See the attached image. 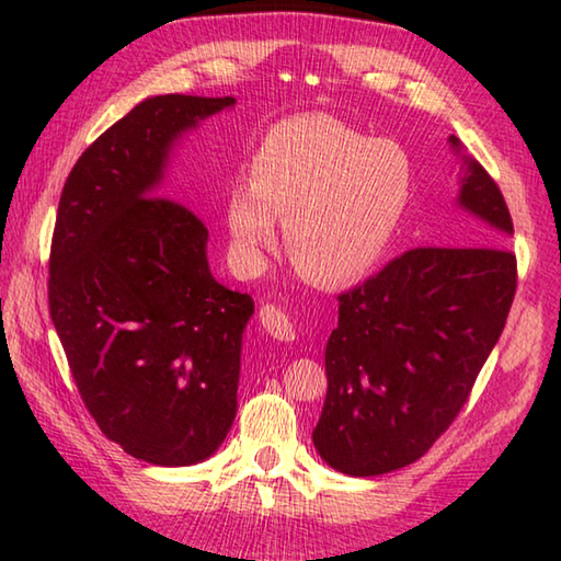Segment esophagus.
Instances as JSON below:
<instances>
[{
  "instance_id": "34e87169",
  "label": "esophagus",
  "mask_w": 561,
  "mask_h": 561,
  "mask_svg": "<svg viewBox=\"0 0 561 561\" xmlns=\"http://www.w3.org/2000/svg\"><path fill=\"white\" fill-rule=\"evenodd\" d=\"M260 325L277 341L289 343L297 339V331H294V321L289 319V313L279 307H272V304L260 309Z\"/></svg>"
}]
</instances>
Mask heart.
Segmentation results:
<instances>
[{
	"label": "heart",
	"instance_id": "b5f03b06",
	"mask_svg": "<svg viewBox=\"0 0 561 561\" xmlns=\"http://www.w3.org/2000/svg\"><path fill=\"white\" fill-rule=\"evenodd\" d=\"M412 161L331 115L274 125L252 157L250 181L228 193V230L242 272H257L277 242L316 282H351L390 248L412 198Z\"/></svg>",
	"mask_w": 561,
	"mask_h": 561
}]
</instances>
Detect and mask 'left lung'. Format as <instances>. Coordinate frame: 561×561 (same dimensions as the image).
I'll return each mask as SVG.
<instances>
[{
    "mask_svg": "<svg viewBox=\"0 0 561 561\" xmlns=\"http://www.w3.org/2000/svg\"><path fill=\"white\" fill-rule=\"evenodd\" d=\"M458 183V206L485 222L491 245L407 250L339 297L313 430L316 451L335 471L380 476L422 458L461 412L505 329L517 287L505 248L511 210L466 154Z\"/></svg>",
    "mask_w": 561,
    "mask_h": 561,
    "instance_id": "1",
    "label": "left lung"
}]
</instances>
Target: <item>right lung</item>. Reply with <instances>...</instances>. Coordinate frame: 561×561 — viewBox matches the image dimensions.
I'll return each mask as SVG.
<instances>
[{
  "label": "right lung",
  "instance_id": "obj_1",
  "mask_svg": "<svg viewBox=\"0 0 561 561\" xmlns=\"http://www.w3.org/2000/svg\"><path fill=\"white\" fill-rule=\"evenodd\" d=\"M236 98H147L70 169L50 240L48 309L100 432L154 466L218 451L238 412L250 294L210 274L208 228L161 196L176 139Z\"/></svg>",
  "mask_w": 561,
  "mask_h": 561
}]
</instances>
